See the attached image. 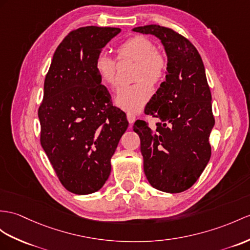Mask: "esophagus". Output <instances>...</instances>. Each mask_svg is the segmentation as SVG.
<instances>
[{"label":"esophagus","mask_w":250,"mask_h":250,"mask_svg":"<svg viewBox=\"0 0 250 250\" xmlns=\"http://www.w3.org/2000/svg\"><path fill=\"white\" fill-rule=\"evenodd\" d=\"M127 120H128L129 124H133L136 121V115L131 112H127Z\"/></svg>","instance_id":"obj_1"}]
</instances>
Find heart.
Returning <instances> with one entry per match:
<instances>
[{"instance_id": "1", "label": "heart", "mask_w": 250, "mask_h": 250, "mask_svg": "<svg viewBox=\"0 0 250 250\" xmlns=\"http://www.w3.org/2000/svg\"><path fill=\"white\" fill-rule=\"evenodd\" d=\"M119 62H135L132 71L133 83L122 87L115 95V104L123 110L138 112L153 95V87L159 86L167 72V58L157 50L153 41L144 36H131L114 48ZM101 81L109 87L117 86V62L105 54H100L94 64Z\"/></svg>"}]
</instances>
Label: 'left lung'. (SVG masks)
Returning a JSON list of instances; mask_svg holds the SVG:
<instances>
[{"label":"left lung","instance_id":"1","mask_svg":"<svg viewBox=\"0 0 250 250\" xmlns=\"http://www.w3.org/2000/svg\"><path fill=\"white\" fill-rule=\"evenodd\" d=\"M132 30L155 35L167 55L166 81L144 109L159 122L154 131L145 121L133 124L144 173L157 190L184 192L195 184L211 157L209 137L215 120L203 60L191 41L172 28L150 24Z\"/></svg>","mask_w":250,"mask_h":250}]
</instances>
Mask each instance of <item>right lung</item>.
I'll list each match as a JSON object with an SVG mask.
<instances>
[{
  "instance_id": "add662e5",
  "label": "right lung",
  "mask_w": 250,
  "mask_h": 250,
  "mask_svg": "<svg viewBox=\"0 0 250 250\" xmlns=\"http://www.w3.org/2000/svg\"><path fill=\"white\" fill-rule=\"evenodd\" d=\"M120 32L99 26L72 30L55 51L44 79L40 143L62 185L78 195L104 186L128 127L94 68L102 48Z\"/></svg>"
}]
</instances>
